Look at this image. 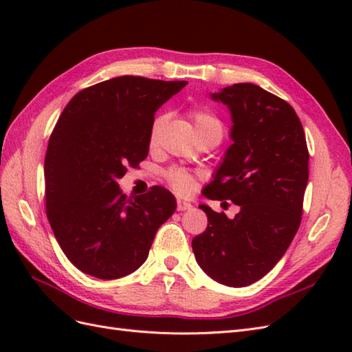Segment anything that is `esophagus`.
Listing matches in <instances>:
<instances>
[{
    "instance_id": "1",
    "label": "esophagus",
    "mask_w": 352,
    "mask_h": 352,
    "mask_svg": "<svg viewBox=\"0 0 352 352\" xmlns=\"http://www.w3.org/2000/svg\"><path fill=\"white\" fill-rule=\"evenodd\" d=\"M190 207V202H188V201H185V199H177L176 201V208H177V211H185V210H189Z\"/></svg>"
}]
</instances>
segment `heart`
<instances>
[{"label":"heart","mask_w":352,"mask_h":352,"mask_svg":"<svg viewBox=\"0 0 352 352\" xmlns=\"http://www.w3.org/2000/svg\"><path fill=\"white\" fill-rule=\"evenodd\" d=\"M189 114H190V119H192V122L195 124V129H197L198 135L202 132H207V131H217V132L223 133V126H221L220 120L216 116H212L210 111L202 110V109H194V110H190ZM163 122H164L163 117H157V119L153 122V124L150 127V144L151 145H154L157 142L158 132H160V129H162ZM164 177L167 180L168 186L177 194H188L192 190V188L195 185L194 175L189 173L185 168H179V167L168 168L164 173Z\"/></svg>","instance_id":"heart-1"}]
</instances>
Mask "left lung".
Returning a JSON list of instances; mask_svg holds the SVG:
<instances>
[{
  "label": "left lung",
  "mask_w": 352,
  "mask_h": 352,
  "mask_svg": "<svg viewBox=\"0 0 352 352\" xmlns=\"http://www.w3.org/2000/svg\"><path fill=\"white\" fill-rule=\"evenodd\" d=\"M211 98L232 114L228 148L204 197L239 206L229 219L199 206L208 226L192 239L199 267L226 286H248L283 257L301 225L308 148L300 117L285 100L254 83H235Z\"/></svg>",
  "instance_id": "1"
}]
</instances>
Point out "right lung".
Listing matches in <instances>:
<instances>
[{
  "mask_svg": "<svg viewBox=\"0 0 352 352\" xmlns=\"http://www.w3.org/2000/svg\"><path fill=\"white\" fill-rule=\"evenodd\" d=\"M186 83L119 76L82 89L63 110L45 155V207L80 272L104 280L131 274L175 212L163 186L127 199L117 180L146 158L155 111Z\"/></svg>",
  "mask_w": 352,
  "mask_h": 352,
  "instance_id": "right-lung-1",
  "label": "right lung"
}]
</instances>
